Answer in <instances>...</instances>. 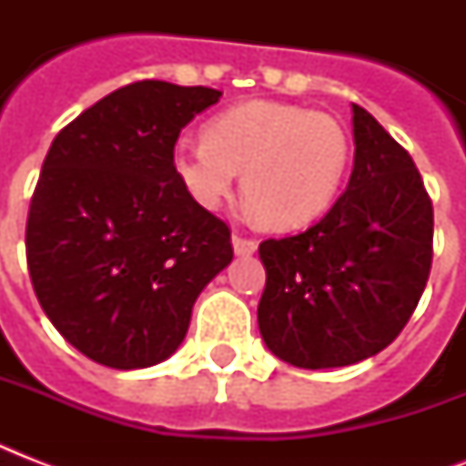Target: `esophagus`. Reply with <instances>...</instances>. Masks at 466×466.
<instances>
[{"label": "esophagus", "instance_id": "34e87169", "mask_svg": "<svg viewBox=\"0 0 466 466\" xmlns=\"http://www.w3.org/2000/svg\"><path fill=\"white\" fill-rule=\"evenodd\" d=\"M232 248L237 256H251L258 248V244L254 239H244L239 234H232Z\"/></svg>", "mask_w": 466, "mask_h": 466}]
</instances>
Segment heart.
<instances>
[{
  "label": "heart",
  "mask_w": 466,
  "mask_h": 466,
  "mask_svg": "<svg viewBox=\"0 0 466 466\" xmlns=\"http://www.w3.org/2000/svg\"><path fill=\"white\" fill-rule=\"evenodd\" d=\"M350 161L339 120L305 106L248 101L218 113L203 140L171 149L181 188L205 210L222 205L241 171L251 215L276 229H295L333 203Z\"/></svg>",
  "instance_id": "1"
}]
</instances>
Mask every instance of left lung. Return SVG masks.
I'll return each instance as SVG.
<instances>
[{
  "label": "left lung",
  "mask_w": 466,
  "mask_h": 466,
  "mask_svg": "<svg viewBox=\"0 0 466 466\" xmlns=\"http://www.w3.org/2000/svg\"><path fill=\"white\" fill-rule=\"evenodd\" d=\"M346 193L298 237L258 247L266 290L258 331L295 368H346L397 339L433 261V205L413 159L353 104Z\"/></svg>",
  "instance_id": "8db88e82"
}]
</instances>
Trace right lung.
Here are the masks:
<instances>
[{"mask_svg": "<svg viewBox=\"0 0 466 466\" xmlns=\"http://www.w3.org/2000/svg\"><path fill=\"white\" fill-rule=\"evenodd\" d=\"M222 91L127 84L62 127L25 225L33 290L53 326L106 368H152L186 339L203 288L232 263L222 219L171 168L178 133Z\"/></svg>", "mask_w": 466, "mask_h": 466, "instance_id": "add662e5", "label": "right lung"}]
</instances>
